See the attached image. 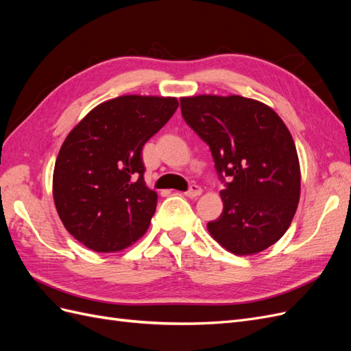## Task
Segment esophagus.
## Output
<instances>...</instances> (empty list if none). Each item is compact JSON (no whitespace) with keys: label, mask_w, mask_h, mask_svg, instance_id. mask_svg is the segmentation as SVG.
Instances as JSON below:
<instances>
[{"label":"esophagus","mask_w":351,"mask_h":351,"mask_svg":"<svg viewBox=\"0 0 351 351\" xmlns=\"http://www.w3.org/2000/svg\"><path fill=\"white\" fill-rule=\"evenodd\" d=\"M187 197H197V196H200L202 195V189L199 187V186H196V184H193V186H190V189L187 190V192L184 193Z\"/></svg>","instance_id":"obj_1"}]
</instances>
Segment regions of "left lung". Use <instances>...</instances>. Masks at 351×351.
Here are the masks:
<instances>
[{
  "label": "left lung",
  "instance_id": "obj_1",
  "mask_svg": "<svg viewBox=\"0 0 351 351\" xmlns=\"http://www.w3.org/2000/svg\"><path fill=\"white\" fill-rule=\"evenodd\" d=\"M186 123L209 145L224 209L209 234L237 256L256 254L289 230L300 200V162L290 130L267 104L240 95L180 98Z\"/></svg>",
  "mask_w": 351,
  "mask_h": 351
}]
</instances>
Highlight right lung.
Masks as SVG:
<instances>
[{
    "label": "right lung",
    "mask_w": 351,
    "mask_h": 351,
    "mask_svg": "<svg viewBox=\"0 0 351 351\" xmlns=\"http://www.w3.org/2000/svg\"><path fill=\"white\" fill-rule=\"evenodd\" d=\"M177 108L174 97L123 95L97 105L67 134L52 196L62 226L83 246L120 252L149 228L158 195L145 183L142 149Z\"/></svg>",
    "instance_id": "right-lung-1"
}]
</instances>
